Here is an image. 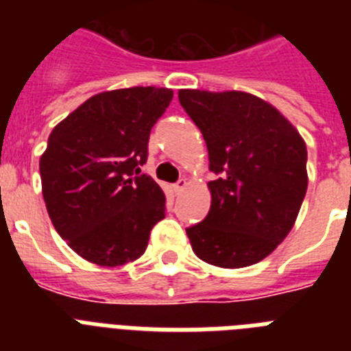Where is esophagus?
Instances as JSON below:
<instances>
[{
    "label": "esophagus",
    "mask_w": 351,
    "mask_h": 351,
    "mask_svg": "<svg viewBox=\"0 0 351 351\" xmlns=\"http://www.w3.org/2000/svg\"><path fill=\"white\" fill-rule=\"evenodd\" d=\"M186 186H188L186 179H179V181L176 182V184H173V191H176V193H181V191L184 190Z\"/></svg>",
    "instance_id": "esophagus-1"
}]
</instances>
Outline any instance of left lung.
I'll return each mask as SVG.
<instances>
[{
	"instance_id": "left-lung-1",
	"label": "left lung",
	"mask_w": 351,
	"mask_h": 351,
	"mask_svg": "<svg viewBox=\"0 0 351 351\" xmlns=\"http://www.w3.org/2000/svg\"><path fill=\"white\" fill-rule=\"evenodd\" d=\"M209 151L210 209L186 228L195 255L223 269L258 263L283 243L308 190V151L269 101L244 91L179 89Z\"/></svg>"
}]
</instances>
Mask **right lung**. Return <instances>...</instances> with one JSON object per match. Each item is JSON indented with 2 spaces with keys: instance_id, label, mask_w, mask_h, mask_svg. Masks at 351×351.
Returning <instances> with one entry per match:
<instances>
[{
  "instance_id": "add662e5",
  "label": "right lung",
  "mask_w": 351,
  "mask_h": 351,
  "mask_svg": "<svg viewBox=\"0 0 351 351\" xmlns=\"http://www.w3.org/2000/svg\"><path fill=\"white\" fill-rule=\"evenodd\" d=\"M172 96L153 86L98 93L49 135L40 158L43 200L58 234L84 260L117 267L141 258L165 218L163 190L141 165Z\"/></svg>"
}]
</instances>
